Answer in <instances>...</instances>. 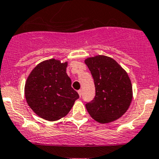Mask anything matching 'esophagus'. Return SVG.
<instances>
[{
	"instance_id": "esophagus-1",
	"label": "esophagus",
	"mask_w": 159,
	"mask_h": 159,
	"mask_svg": "<svg viewBox=\"0 0 159 159\" xmlns=\"http://www.w3.org/2000/svg\"><path fill=\"white\" fill-rule=\"evenodd\" d=\"M78 93H79V96L81 97L82 96V93H83V92H82L81 89H80V90H78Z\"/></svg>"
}]
</instances>
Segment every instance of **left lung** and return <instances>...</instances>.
Segmentation results:
<instances>
[{
    "instance_id": "1",
    "label": "left lung",
    "mask_w": 159,
    "mask_h": 159,
    "mask_svg": "<svg viewBox=\"0 0 159 159\" xmlns=\"http://www.w3.org/2000/svg\"><path fill=\"white\" fill-rule=\"evenodd\" d=\"M94 80L96 96L86 104L88 112L100 123L119 119L128 110L132 87L128 74L112 58L98 55L85 60Z\"/></svg>"
}]
</instances>
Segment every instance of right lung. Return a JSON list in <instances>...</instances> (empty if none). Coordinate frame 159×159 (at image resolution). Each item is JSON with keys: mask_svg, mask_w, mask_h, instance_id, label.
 Instances as JSON below:
<instances>
[{"mask_svg": "<svg viewBox=\"0 0 159 159\" xmlns=\"http://www.w3.org/2000/svg\"><path fill=\"white\" fill-rule=\"evenodd\" d=\"M66 66L67 62L45 60L36 66L26 81L24 93L27 104L46 120L57 121L66 116L80 97L71 87Z\"/></svg>", "mask_w": 159, "mask_h": 159, "instance_id": "add662e5", "label": "right lung"}]
</instances>
